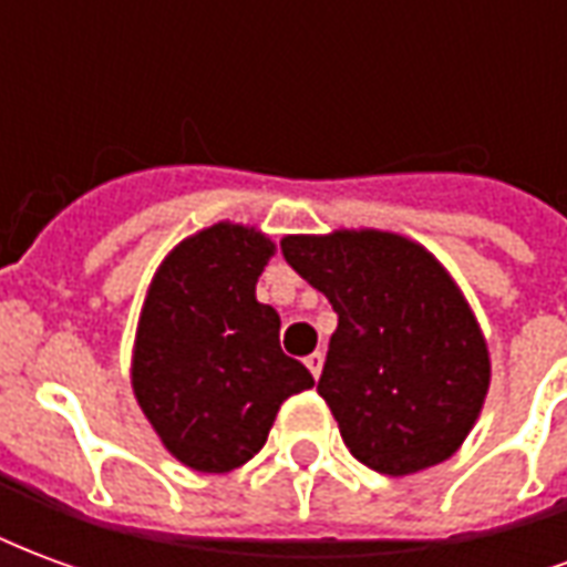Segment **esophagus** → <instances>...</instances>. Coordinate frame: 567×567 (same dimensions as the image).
Returning a JSON list of instances; mask_svg holds the SVG:
<instances>
[{
    "mask_svg": "<svg viewBox=\"0 0 567 567\" xmlns=\"http://www.w3.org/2000/svg\"><path fill=\"white\" fill-rule=\"evenodd\" d=\"M321 364H324V352H321V349H316V352L307 358V368H309V373L316 377V380L321 377Z\"/></svg>",
    "mask_w": 567,
    "mask_h": 567,
    "instance_id": "34e87169",
    "label": "esophagus"
}]
</instances>
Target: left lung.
<instances>
[{"label": "left lung", "instance_id": "obj_1", "mask_svg": "<svg viewBox=\"0 0 567 567\" xmlns=\"http://www.w3.org/2000/svg\"><path fill=\"white\" fill-rule=\"evenodd\" d=\"M282 255L337 312L319 394L349 452L389 476L446 462L492 380L486 337L446 267L370 227L285 236Z\"/></svg>", "mask_w": 567, "mask_h": 567}]
</instances>
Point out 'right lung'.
I'll return each instance as SVG.
<instances>
[{"label":"right lung","mask_w":567,"mask_h":567,"mask_svg":"<svg viewBox=\"0 0 567 567\" xmlns=\"http://www.w3.org/2000/svg\"><path fill=\"white\" fill-rule=\"evenodd\" d=\"M276 255L258 227L218 221L163 258L142 303L130 382L173 458L227 474L267 443L285 398L316 380L279 346L255 285Z\"/></svg>","instance_id":"1"}]
</instances>
